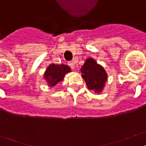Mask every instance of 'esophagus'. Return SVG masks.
<instances>
[{"label": "esophagus", "mask_w": 146, "mask_h": 146, "mask_svg": "<svg viewBox=\"0 0 146 146\" xmlns=\"http://www.w3.org/2000/svg\"><path fill=\"white\" fill-rule=\"evenodd\" d=\"M69 66H70V68H71L72 70H74V69H75V64H74L73 62H69Z\"/></svg>", "instance_id": "1"}]
</instances>
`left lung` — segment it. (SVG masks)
Here are the masks:
<instances>
[{
  "mask_svg": "<svg viewBox=\"0 0 146 146\" xmlns=\"http://www.w3.org/2000/svg\"><path fill=\"white\" fill-rule=\"evenodd\" d=\"M80 72L88 89L98 94L102 92L108 80V74L101 65L98 64L92 58H89L86 59Z\"/></svg>",
  "mask_w": 146,
  "mask_h": 146,
  "instance_id": "obj_1",
  "label": "left lung"
}]
</instances>
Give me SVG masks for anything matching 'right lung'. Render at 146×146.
I'll return each instance as SVG.
<instances>
[{"label":"right lung","mask_w":146,"mask_h":146,"mask_svg":"<svg viewBox=\"0 0 146 146\" xmlns=\"http://www.w3.org/2000/svg\"><path fill=\"white\" fill-rule=\"evenodd\" d=\"M71 72L70 66L62 64H50L46 70L43 75L44 80L46 81L49 87H53L62 81L66 73Z\"/></svg>","instance_id":"obj_1"}]
</instances>
